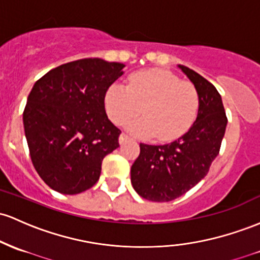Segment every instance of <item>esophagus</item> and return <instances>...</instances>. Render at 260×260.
I'll use <instances>...</instances> for the list:
<instances>
[{"instance_id":"esophagus-1","label":"esophagus","mask_w":260,"mask_h":260,"mask_svg":"<svg viewBox=\"0 0 260 260\" xmlns=\"http://www.w3.org/2000/svg\"><path fill=\"white\" fill-rule=\"evenodd\" d=\"M128 139H131L129 137H128L127 135H124V133H122V135L119 136V138H118V142H119V144L124 143V142H127Z\"/></svg>"}]
</instances>
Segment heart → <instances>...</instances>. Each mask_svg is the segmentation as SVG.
Listing matches in <instances>:
<instances>
[{"instance_id":"1","label":"heart","mask_w":260,"mask_h":260,"mask_svg":"<svg viewBox=\"0 0 260 260\" xmlns=\"http://www.w3.org/2000/svg\"><path fill=\"white\" fill-rule=\"evenodd\" d=\"M105 110L115 124L122 125L141 112L144 117L131 122L128 131L143 138L160 142L178 139L195 122L199 93L189 81L161 69L132 75L128 85L112 84L105 93Z\"/></svg>"}]
</instances>
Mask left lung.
Wrapping results in <instances>:
<instances>
[{
	"label": "left lung",
	"instance_id": "obj_1",
	"mask_svg": "<svg viewBox=\"0 0 260 260\" xmlns=\"http://www.w3.org/2000/svg\"><path fill=\"white\" fill-rule=\"evenodd\" d=\"M178 68L198 90V117L189 131L172 143L139 144L131 182L137 193L149 201H172L201 181L218 155L226 132V112L216 87L187 67Z\"/></svg>",
	"mask_w": 260,
	"mask_h": 260
}]
</instances>
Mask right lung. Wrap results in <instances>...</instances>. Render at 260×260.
<instances>
[{
    "label": "right lung",
    "instance_id": "right-lung-1",
    "mask_svg": "<svg viewBox=\"0 0 260 260\" xmlns=\"http://www.w3.org/2000/svg\"><path fill=\"white\" fill-rule=\"evenodd\" d=\"M124 64L85 58L48 71L34 84L23 112L30 158L48 186L64 195L90 189L121 131L108 119L105 93Z\"/></svg>",
    "mask_w": 260,
    "mask_h": 260
}]
</instances>
